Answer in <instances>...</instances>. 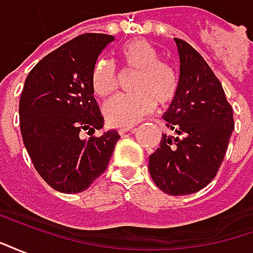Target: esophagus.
<instances>
[{
	"instance_id": "esophagus-1",
	"label": "esophagus",
	"mask_w": 253,
	"mask_h": 253,
	"mask_svg": "<svg viewBox=\"0 0 253 253\" xmlns=\"http://www.w3.org/2000/svg\"><path fill=\"white\" fill-rule=\"evenodd\" d=\"M134 128H135V126H123L119 128V132H121V134H125V132L127 131H131Z\"/></svg>"
}]
</instances>
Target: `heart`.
Listing matches in <instances>:
<instances>
[{"instance_id":"obj_1","label":"heart","mask_w":253,"mask_h":253,"mask_svg":"<svg viewBox=\"0 0 253 253\" xmlns=\"http://www.w3.org/2000/svg\"><path fill=\"white\" fill-rule=\"evenodd\" d=\"M119 58L126 70L138 72L132 81V94L116 96L104 105V115L112 126H132L150 114L159 103L172 104L180 92L179 73L172 65L160 61L159 51L145 39H134L119 48ZM114 63L100 59L92 70V88L100 97H107L118 88Z\"/></svg>"}]
</instances>
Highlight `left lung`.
Returning <instances> with one entry per match:
<instances>
[{
  "instance_id": "left-lung-1",
  "label": "left lung",
  "mask_w": 253,
  "mask_h": 253,
  "mask_svg": "<svg viewBox=\"0 0 253 253\" xmlns=\"http://www.w3.org/2000/svg\"><path fill=\"white\" fill-rule=\"evenodd\" d=\"M180 58V92L163 119V134L149 156L156 186L173 196L198 192L215 177L234 130L233 110L219 80L195 48L176 39Z\"/></svg>"
}]
</instances>
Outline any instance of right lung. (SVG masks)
I'll use <instances>...</instances> for the list:
<instances>
[{
  "mask_svg": "<svg viewBox=\"0 0 253 253\" xmlns=\"http://www.w3.org/2000/svg\"><path fill=\"white\" fill-rule=\"evenodd\" d=\"M104 34H84L50 52L25 78L19 105L20 130L42 179L63 194H77L107 168L121 138L100 130L104 118L93 97L92 70L100 52L114 42Z\"/></svg>",
  "mask_w": 253,
  "mask_h": 253,
  "instance_id": "1",
  "label": "right lung"
}]
</instances>
